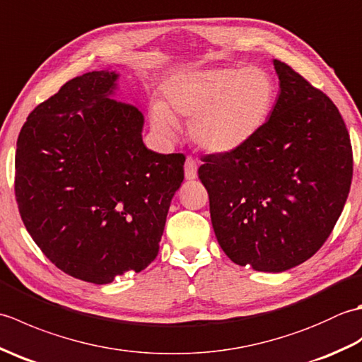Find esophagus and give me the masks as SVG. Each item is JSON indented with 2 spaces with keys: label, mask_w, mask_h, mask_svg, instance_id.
<instances>
[{
  "label": "esophagus",
  "mask_w": 362,
  "mask_h": 362,
  "mask_svg": "<svg viewBox=\"0 0 362 362\" xmlns=\"http://www.w3.org/2000/svg\"><path fill=\"white\" fill-rule=\"evenodd\" d=\"M197 177V163L193 157H188L185 161V179L194 180Z\"/></svg>",
  "instance_id": "esophagus-1"
}]
</instances>
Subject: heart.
Wrapping results in <instances>:
<instances>
[{"mask_svg": "<svg viewBox=\"0 0 362 362\" xmlns=\"http://www.w3.org/2000/svg\"><path fill=\"white\" fill-rule=\"evenodd\" d=\"M166 105L152 107L161 135L175 130L174 115L191 118L188 132L202 151L226 153L255 136L275 99L272 76L259 66H211L173 76L163 86Z\"/></svg>", "mask_w": 362, "mask_h": 362, "instance_id": "obj_1", "label": "heart"}]
</instances>
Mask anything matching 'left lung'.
<instances>
[{
	"instance_id": "1",
	"label": "left lung",
	"mask_w": 362,
	"mask_h": 362,
	"mask_svg": "<svg viewBox=\"0 0 362 362\" xmlns=\"http://www.w3.org/2000/svg\"><path fill=\"white\" fill-rule=\"evenodd\" d=\"M280 95L245 144L210 153L199 168L214 235L226 255L261 272H283L316 253L347 201L349 130L325 93L274 60Z\"/></svg>"
}]
</instances>
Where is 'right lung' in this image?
<instances>
[{"label": "right lung", "mask_w": 362, "mask_h": 362, "mask_svg": "<svg viewBox=\"0 0 362 362\" xmlns=\"http://www.w3.org/2000/svg\"><path fill=\"white\" fill-rule=\"evenodd\" d=\"M115 71L68 81L23 124L15 197L29 235L60 271L107 284L158 253L183 153L143 143V113L110 96Z\"/></svg>", "instance_id": "right-lung-1"}]
</instances>
